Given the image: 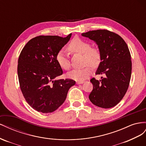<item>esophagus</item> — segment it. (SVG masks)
Wrapping results in <instances>:
<instances>
[{"label":"esophagus","mask_w":146,"mask_h":146,"mask_svg":"<svg viewBox=\"0 0 146 146\" xmlns=\"http://www.w3.org/2000/svg\"><path fill=\"white\" fill-rule=\"evenodd\" d=\"M84 82V81H77L76 84H83Z\"/></svg>","instance_id":"esophagus-1"}]
</instances>
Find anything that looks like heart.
Here are the masks:
<instances>
[{
  "label": "heart",
  "mask_w": 146,
  "mask_h": 146,
  "mask_svg": "<svg viewBox=\"0 0 146 146\" xmlns=\"http://www.w3.org/2000/svg\"><path fill=\"white\" fill-rule=\"evenodd\" d=\"M68 48L73 53L82 54L83 63L84 65H87L84 68L73 70L68 74L70 78L76 81H82L90 75L92 69L89 65L93 68H97L100 64L102 60L100 51L97 48L92 47L88 41L79 37H75L71 40ZM56 60L62 69L70 70V62L63 49L57 52Z\"/></svg>",
  "instance_id": "b5f03b06"
}]
</instances>
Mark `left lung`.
Instances as JSON below:
<instances>
[{
	"instance_id": "left-lung-1",
	"label": "left lung",
	"mask_w": 146,
	"mask_h": 146,
	"mask_svg": "<svg viewBox=\"0 0 146 146\" xmlns=\"http://www.w3.org/2000/svg\"><path fill=\"white\" fill-rule=\"evenodd\" d=\"M81 35L95 41L102 54L96 74L104 77L100 80L95 78L90 80L94 88L89 100L98 107H114L122 100L130 84L132 65L128 46L120 35L106 29Z\"/></svg>"
}]
</instances>
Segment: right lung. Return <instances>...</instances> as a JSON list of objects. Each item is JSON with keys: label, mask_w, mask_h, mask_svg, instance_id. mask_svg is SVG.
Returning <instances> with one entry per match:
<instances>
[{"label": "right lung", "mask_w": 146, "mask_h": 146, "mask_svg": "<svg viewBox=\"0 0 146 146\" xmlns=\"http://www.w3.org/2000/svg\"><path fill=\"white\" fill-rule=\"evenodd\" d=\"M72 34L40 35L29 40L21 52L18 64L19 86L33 109L42 113L56 111L65 102L68 91L76 82L71 79L55 80L63 74L56 56L69 41Z\"/></svg>", "instance_id": "right-lung-1"}]
</instances>
